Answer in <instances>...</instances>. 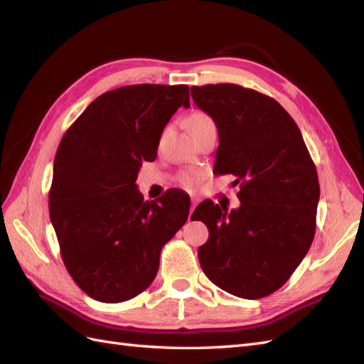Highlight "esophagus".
<instances>
[{
	"mask_svg": "<svg viewBox=\"0 0 364 364\" xmlns=\"http://www.w3.org/2000/svg\"><path fill=\"white\" fill-rule=\"evenodd\" d=\"M197 202H199V200H197L196 197H191V208H190V215H188V220H191V215H193L194 208L197 206Z\"/></svg>",
	"mask_w": 364,
	"mask_h": 364,
	"instance_id": "obj_1",
	"label": "esophagus"
}]
</instances>
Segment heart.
Wrapping results in <instances>:
<instances>
[{"label": "heart", "instance_id": "obj_1", "mask_svg": "<svg viewBox=\"0 0 364 364\" xmlns=\"http://www.w3.org/2000/svg\"><path fill=\"white\" fill-rule=\"evenodd\" d=\"M211 123H213V119L209 118L206 114H202V112H194L188 118V127H190L191 132H194L197 129H202L203 126H208ZM197 181H199V176L194 174V173H183L181 176V183L183 186H188V188L194 186L197 183Z\"/></svg>", "mask_w": 364, "mask_h": 364}]
</instances>
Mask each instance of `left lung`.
<instances>
[{
	"label": "left lung",
	"mask_w": 364,
	"mask_h": 364,
	"mask_svg": "<svg viewBox=\"0 0 364 364\" xmlns=\"http://www.w3.org/2000/svg\"><path fill=\"white\" fill-rule=\"evenodd\" d=\"M191 97L214 119V173L232 174L240 208L205 200L191 218L209 238L197 250L202 270L222 290L259 299L289 281L316 232L321 186L299 127L272 97L234 83L193 86Z\"/></svg>",
	"instance_id": "8db88e82"
}]
</instances>
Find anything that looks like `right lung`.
I'll use <instances>...</instances> for the list:
<instances>
[{"instance_id": "obj_1", "label": "right lung", "mask_w": 364, "mask_h": 364, "mask_svg": "<svg viewBox=\"0 0 364 364\" xmlns=\"http://www.w3.org/2000/svg\"><path fill=\"white\" fill-rule=\"evenodd\" d=\"M181 106L190 107L186 85L121 86L97 97L60 141L50 218L65 267L95 301L118 304L144 291L164 245L188 218L186 194L146 202L135 183Z\"/></svg>"}]
</instances>
